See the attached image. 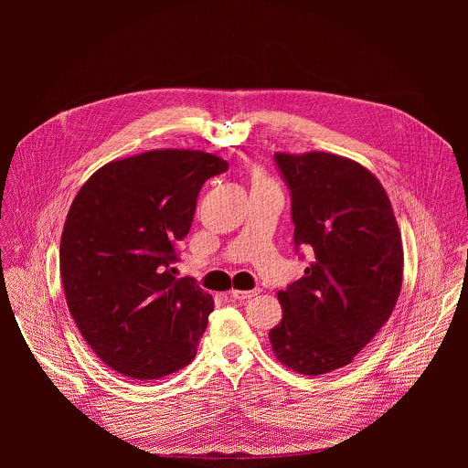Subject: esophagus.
<instances>
[{
    "label": "esophagus",
    "instance_id": "34e87169",
    "mask_svg": "<svg viewBox=\"0 0 468 468\" xmlns=\"http://www.w3.org/2000/svg\"><path fill=\"white\" fill-rule=\"evenodd\" d=\"M261 291L259 289H253V291H237V289H233V291H229V294H231V298H235V300H239V302H244V300H250V298H253V296H257Z\"/></svg>",
    "mask_w": 468,
    "mask_h": 468
}]
</instances>
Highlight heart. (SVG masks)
I'll return each mask as SVG.
<instances>
[{"instance_id": "b5f03b06", "label": "heart", "mask_w": 468, "mask_h": 468, "mask_svg": "<svg viewBox=\"0 0 468 468\" xmlns=\"http://www.w3.org/2000/svg\"><path fill=\"white\" fill-rule=\"evenodd\" d=\"M262 181H269V179H266L261 172H255V176H253V183H262Z\"/></svg>"}]
</instances>
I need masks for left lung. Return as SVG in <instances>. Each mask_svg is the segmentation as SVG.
<instances>
[{
	"label": "left lung",
	"instance_id": "8db88e82",
	"mask_svg": "<svg viewBox=\"0 0 468 468\" xmlns=\"http://www.w3.org/2000/svg\"><path fill=\"white\" fill-rule=\"evenodd\" d=\"M291 188L294 248H311L303 278L278 292L269 337L291 370L341 368L374 339L402 289L404 248L390 199L359 163L327 152L274 154Z\"/></svg>",
	"mask_w": 468,
	"mask_h": 468
}]
</instances>
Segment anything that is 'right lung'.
<instances>
[{
    "instance_id": "right-lung-1",
    "label": "right lung",
    "mask_w": 468,
    "mask_h": 468,
    "mask_svg": "<svg viewBox=\"0 0 468 468\" xmlns=\"http://www.w3.org/2000/svg\"><path fill=\"white\" fill-rule=\"evenodd\" d=\"M228 163L199 150H152L96 170L60 237V280L92 352L131 379H159L194 356L215 302L176 278V244L202 185Z\"/></svg>"
}]
</instances>
